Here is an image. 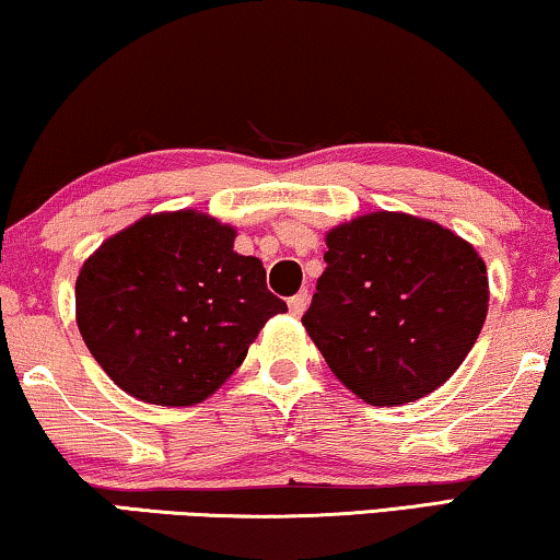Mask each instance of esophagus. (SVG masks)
Wrapping results in <instances>:
<instances>
[{"instance_id":"esophagus-1","label":"esophagus","mask_w":560,"mask_h":560,"mask_svg":"<svg viewBox=\"0 0 560 560\" xmlns=\"http://www.w3.org/2000/svg\"><path fill=\"white\" fill-rule=\"evenodd\" d=\"M306 304H310V291H299V294L289 299V312L294 314V317H302Z\"/></svg>"}]
</instances>
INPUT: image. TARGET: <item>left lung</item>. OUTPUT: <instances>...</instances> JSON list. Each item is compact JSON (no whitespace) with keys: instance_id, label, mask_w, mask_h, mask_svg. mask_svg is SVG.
Returning a JSON list of instances; mask_svg holds the SVG:
<instances>
[{"instance_id":"1","label":"left lung","mask_w":560,"mask_h":560,"mask_svg":"<svg viewBox=\"0 0 560 560\" xmlns=\"http://www.w3.org/2000/svg\"><path fill=\"white\" fill-rule=\"evenodd\" d=\"M327 269L302 325L345 388L370 406L429 396L475 348L487 266L434 220L377 210L325 235Z\"/></svg>"}]
</instances>
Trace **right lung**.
Instances as JSON below:
<instances>
[{"label": "right lung", "mask_w": 560, "mask_h": 560, "mask_svg": "<svg viewBox=\"0 0 560 560\" xmlns=\"http://www.w3.org/2000/svg\"><path fill=\"white\" fill-rule=\"evenodd\" d=\"M235 228L200 210L154 212L106 238L75 281V322L106 375L154 406L210 398L283 299Z\"/></svg>", "instance_id": "1"}]
</instances>
